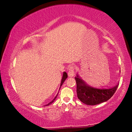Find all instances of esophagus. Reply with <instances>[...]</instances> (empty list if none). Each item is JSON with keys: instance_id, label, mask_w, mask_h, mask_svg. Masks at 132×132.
<instances>
[{"instance_id": "34e87169", "label": "esophagus", "mask_w": 132, "mask_h": 132, "mask_svg": "<svg viewBox=\"0 0 132 132\" xmlns=\"http://www.w3.org/2000/svg\"><path fill=\"white\" fill-rule=\"evenodd\" d=\"M75 75V68L74 66H70L69 68L68 75L69 77H73Z\"/></svg>"}]
</instances>
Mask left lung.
Returning a JSON list of instances; mask_svg holds the SVG:
<instances>
[{"label": "left lung", "instance_id": "obj_1", "mask_svg": "<svg viewBox=\"0 0 132 132\" xmlns=\"http://www.w3.org/2000/svg\"><path fill=\"white\" fill-rule=\"evenodd\" d=\"M77 85V97L82 102L88 105H94L108 101L117 91L119 84L113 88L99 89L88 86L79 76L75 77Z\"/></svg>", "mask_w": 132, "mask_h": 132}]
</instances>
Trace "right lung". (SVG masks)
Returning a JSON list of instances; mask_svg holds the SVG:
<instances>
[{
    "label": "right lung",
    "instance_id": "1",
    "mask_svg": "<svg viewBox=\"0 0 132 132\" xmlns=\"http://www.w3.org/2000/svg\"><path fill=\"white\" fill-rule=\"evenodd\" d=\"M67 77H68V74H67V73H66V72H64V73H63V77H62V81H61V87L62 86V85L63 84V83L64 82V81H65V80L67 79ZM60 88H61V87H60ZM57 94H58V93H57ZM57 94L56 95V97H55L54 98H53L52 101H51V102H50V103L48 104L47 105H50L51 104H52V102L55 101L56 98L57 96Z\"/></svg>",
    "mask_w": 132,
    "mask_h": 132
}]
</instances>
